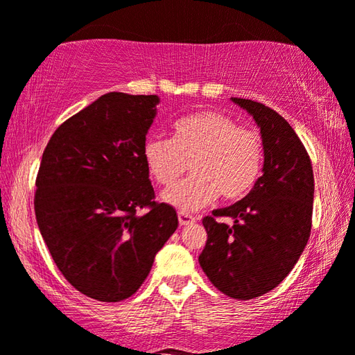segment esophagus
Masks as SVG:
<instances>
[{"label": "esophagus", "mask_w": 355, "mask_h": 355, "mask_svg": "<svg viewBox=\"0 0 355 355\" xmlns=\"http://www.w3.org/2000/svg\"><path fill=\"white\" fill-rule=\"evenodd\" d=\"M178 219H179V223H181V227H187V225H192V223H195V217L187 214V212H179Z\"/></svg>", "instance_id": "1"}]
</instances>
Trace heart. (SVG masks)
I'll list each match as a JSON object with an SVG mask.
<instances>
[{
  "instance_id": "heart-1",
  "label": "heart",
  "mask_w": 355,
  "mask_h": 355,
  "mask_svg": "<svg viewBox=\"0 0 355 355\" xmlns=\"http://www.w3.org/2000/svg\"><path fill=\"white\" fill-rule=\"evenodd\" d=\"M143 160L160 187H171L187 170L192 176L163 193L174 208L192 212L219 198L236 201L257 184L263 141L252 128L239 127L220 111H200L173 123L171 139L149 136Z\"/></svg>"
}]
</instances>
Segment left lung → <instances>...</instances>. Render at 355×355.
<instances>
[{
    "label": "left lung",
    "instance_id": "left-lung-1",
    "mask_svg": "<svg viewBox=\"0 0 355 355\" xmlns=\"http://www.w3.org/2000/svg\"><path fill=\"white\" fill-rule=\"evenodd\" d=\"M232 101L260 128L263 174L241 201L205 217L208 239L198 261L222 293L250 300L281 284L306 248L314 174L306 149L284 117L257 101Z\"/></svg>",
    "mask_w": 355,
    "mask_h": 355
}]
</instances>
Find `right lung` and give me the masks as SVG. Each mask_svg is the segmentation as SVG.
<instances>
[{
  "instance_id": "1",
  "label": "right lung",
  "mask_w": 355,
  "mask_h": 355,
  "mask_svg": "<svg viewBox=\"0 0 355 355\" xmlns=\"http://www.w3.org/2000/svg\"><path fill=\"white\" fill-rule=\"evenodd\" d=\"M159 103L157 95H101L60 125L42 154L37 227L69 284L98 302L132 297L178 228L176 209L154 201L143 160ZM143 207L150 211L136 215Z\"/></svg>"
}]
</instances>
